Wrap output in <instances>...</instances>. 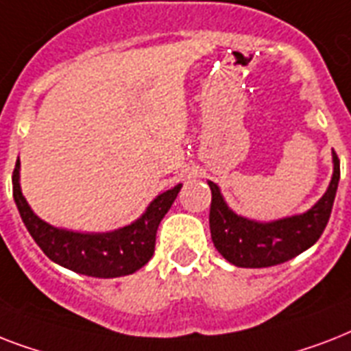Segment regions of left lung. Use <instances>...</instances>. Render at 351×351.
Here are the masks:
<instances>
[{"label": "left lung", "instance_id": "obj_1", "mask_svg": "<svg viewBox=\"0 0 351 351\" xmlns=\"http://www.w3.org/2000/svg\"><path fill=\"white\" fill-rule=\"evenodd\" d=\"M339 178L341 164L333 151V176L324 197L306 213L266 224L234 215L226 206L219 186L209 182V228L215 247L226 261L239 267H269L291 261L315 244L326 230Z\"/></svg>", "mask_w": 351, "mask_h": 351}]
</instances>
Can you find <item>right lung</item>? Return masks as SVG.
<instances>
[{
  "instance_id": "right-lung-1",
  "label": "right lung",
  "mask_w": 351,
  "mask_h": 351,
  "mask_svg": "<svg viewBox=\"0 0 351 351\" xmlns=\"http://www.w3.org/2000/svg\"><path fill=\"white\" fill-rule=\"evenodd\" d=\"M180 184L154 198L147 211L131 226L111 233H74L38 219L19 189V160L12 173V195L25 228L52 262L82 275L112 278L131 275L154 253L160 220L175 202Z\"/></svg>"
}]
</instances>
